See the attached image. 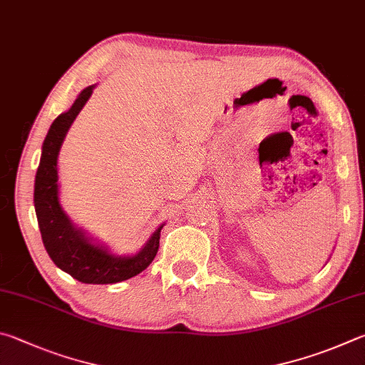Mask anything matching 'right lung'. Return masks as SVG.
Returning a JSON list of instances; mask_svg holds the SVG:
<instances>
[{
	"instance_id": "1",
	"label": "right lung",
	"mask_w": 365,
	"mask_h": 365,
	"mask_svg": "<svg viewBox=\"0 0 365 365\" xmlns=\"http://www.w3.org/2000/svg\"><path fill=\"white\" fill-rule=\"evenodd\" d=\"M93 89L94 85L83 89L72 107L61 113L51 125L41 147L34 202L44 248L59 269L83 284H117L138 276L152 263L158 252L160 231L163 225L150 235L136 255L117 257L106 247L93 244V239L76 227L63 213L59 202L57 157L68 128L93 94Z\"/></svg>"
}]
</instances>
